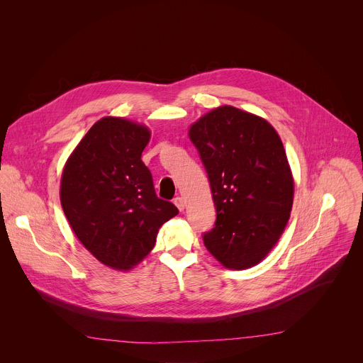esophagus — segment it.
I'll use <instances>...</instances> for the list:
<instances>
[{"label": "esophagus", "mask_w": 363, "mask_h": 363, "mask_svg": "<svg viewBox=\"0 0 363 363\" xmlns=\"http://www.w3.org/2000/svg\"><path fill=\"white\" fill-rule=\"evenodd\" d=\"M174 203L178 206V210H179V211H184V208H185V201H184V198H182V196H177V198H174Z\"/></svg>", "instance_id": "1"}]
</instances>
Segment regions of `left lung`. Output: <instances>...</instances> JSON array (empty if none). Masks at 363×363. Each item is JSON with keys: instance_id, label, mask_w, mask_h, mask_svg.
Here are the masks:
<instances>
[{"instance_id": "1", "label": "left lung", "mask_w": 363, "mask_h": 363, "mask_svg": "<svg viewBox=\"0 0 363 363\" xmlns=\"http://www.w3.org/2000/svg\"><path fill=\"white\" fill-rule=\"evenodd\" d=\"M217 210L203 244L233 270L260 263L289 221L294 184L276 129L263 118L221 106L189 129Z\"/></svg>"}]
</instances>
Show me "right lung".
Returning <instances> with one entry per match:
<instances>
[{
    "instance_id": "add662e5",
    "label": "right lung",
    "mask_w": 363,
    "mask_h": 363,
    "mask_svg": "<svg viewBox=\"0 0 363 363\" xmlns=\"http://www.w3.org/2000/svg\"><path fill=\"white\" fill-rule=\"evenodd\" d=\"M146 126L122 118L97 121L67 160L60 185L66 218L103 264L129 270L153 248L177 206L157 196L140 157Z\"/></svg>"
}]
</instances>
